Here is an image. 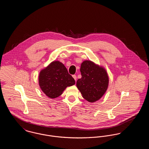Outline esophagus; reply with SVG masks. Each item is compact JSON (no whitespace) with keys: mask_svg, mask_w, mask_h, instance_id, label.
I'll list each match as a JSON object with an SVG mask.
<instances>
[{"mask_svg":"<svg viewBox=\"0 0 149 149\" xmlns=\"http://www.w3.org/2000/svg\"><path fill=\"white\" fill-rule=\"evenodd\" d=\"M72 77H73V78L74 79V80H75V81L77 80V76H76V75H72Z\"/></svg>","mask_w":149,"mask_h":149,"instance_id":"34e87169","label":"esophagus"}]
</instances>
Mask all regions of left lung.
<instances>
[{"label":"left lung","mask_w":149,"mask_h":149,"mask_svg":"<svg viewBox=\"0 0 149 149\" xmlns=\"http://www.w3.org/2000/svg\"><path fill=\"white\" fill-rule=\"evenodd\" d=\"M81 78L77 86L83 97L93 103L100 99L106 92L109 77L106 69L91 60H84L80 66Z\"/></svg>","instance_id":"8db88e82"}]
</instances>
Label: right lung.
Masks as SVG:
<instances>
[{
  "mask_svg": "<svg viewBox=\"0 0 149 149\" xmlns=\"http://www.w3.org/2000/svg\"><path fill=\"white\" fill-rule=\"evenodd\" d=\"M75 84L74 78L59 61L51 62L40 71L38 75V84L41 91L51 99L59 97L68 86Z\"/></svg>",
  "mask_w": 149,
  "mask_h": 149,
  "instance_id": "add662e5",
  "label": "right lung"
}]
</instances>
